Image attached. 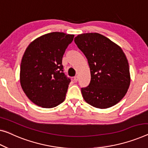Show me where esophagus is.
Instances as JSON below:
<instances>
[{"label": "esophagus", "instance_id": "1", "mask_svg": "<svg viewBox=\"0 0 148 148\" xmlns=\"http://www.w3.org/2000/svg\"><path fill=\"white\" fill-rule=\"evenodd\" d=\"M74 82H78V76H74Z\"/></svg>", "mask_w": 148, "mask_h": 148}]
</instances>
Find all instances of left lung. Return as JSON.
<instances>
[{
  "instance_id": "8db88e82",
  "label": "left lung",
  "mask_w": 148,
  "mask_h": 148,
  "mask_svg": "<svg viewBox=\"0 0 148 148\" xmlns=\"http://www.w3.org/2000/svg\"><path fill=\"white\" fill-rule=\"evenodd\" d=\"M74 42L86 57L91 80L81 88L84 100L97 108L105 109L118 103L130 84L129 64L120 46L98 33H85Z\"/></svg>"
}]
</instances>
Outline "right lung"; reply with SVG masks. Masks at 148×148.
<instances>
[{"label":"right lung","mask_w":148,"mask_h":148,"mask_svg":"<svg viewBox=\"0 0 148 148\" xmlns=\"http://www.w3.org/2000/svg\"><path fill=\"white\" fill-rule=\"evenodd\" d=\"M74 35L54 32L35 39L26 48L20 81L26 96L46 108L64 102L70 79L64 73L62 57Z\"/></svg>","instance_id":"right-lung-1"}]
</instances>
